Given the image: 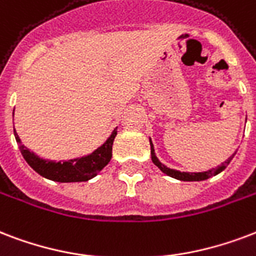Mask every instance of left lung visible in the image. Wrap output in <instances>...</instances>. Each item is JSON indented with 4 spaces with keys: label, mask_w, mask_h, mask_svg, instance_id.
Returning <instances> with one entry per match:
<instances>
[{
    "label": "left lung",
    "mask_w": 256,
    "mask_h": 256,
    "mask_svg": "<svg viewBox=\"0 0 256 256\" xmlns=\"http://www.w3.org/2000/svg\"><path fill=\"white\" fill-rule=\"evenodd\" d=\"M150 141V154H152V161L154 162L156 166H158V169L162 173H165L166 176L169 177H173L176 180H180V181H202V180H206V178H210L212 176H216L219 174L220 172H223L227 165L231 162V160L234 158V156L236 154V152L232 154L231 157L226 161L224 164H222L218 168H214V169H210V170H206V172H198V173H192V172H180V170H176V169H170V168H168L166 165H164L158 158H157V156H156V152H154V145L152 140Z\"/></svg>",
    "instance_id": "1"
}]
</instances>
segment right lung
<instances>
[{"instance_id": "obj_1", "label": "right lung", "mask_w": 256, "mask_h": 256, "mask_svg": "<svg viewBox=\"0 0 256 256\" xmlns=\"http://www.w3.org/2000/svg\"><path fill=\"white\" fill-rule=\"evenodd\" d=\"M14 115V110H13ZM116 128H115L111 132V136L106 140V142L95 149L92 153L79 157V158L68 160V161H50V160L40 158L37 154L21 144L18 134L14 130L16 141L18 144L20 152L22 154L25 161L32 168L33 170L38 174L46 177L48 180L58 181V182H82L94 178L95 176L110 162L112 156V144L116 136Z\"/></svg>"}]
</instances>
